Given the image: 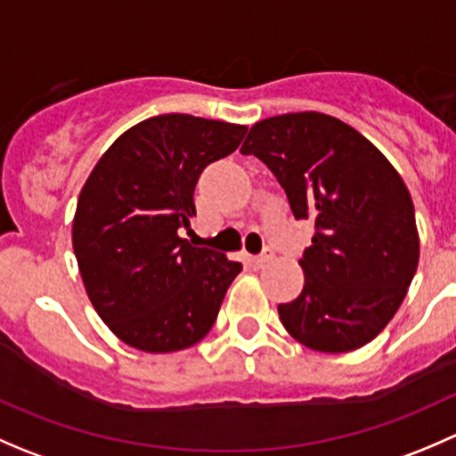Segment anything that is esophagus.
I'll return each mask as SVG.
<instances>
[{"mask_svg": "<svg viewBox=\"0 0 456 456\" xmlns=\"http://www.w3.org/2000/svg\"><path fill=\"white\" fill-rule=\"evenodd\" d=\"M271 257H273V251H271V249H265V251H262L260 256H254V257H251V262H254V266H265L266 262L271 260Z\"/></svg>", "mask_w": 456, "mask_h": 456, "instance_id": "1", "label": "esophagus"}]
</instances>
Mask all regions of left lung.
<instances>
[{"label": "left lung", "instance_id": "8db88e82", "mask_svg": "<svg viewBox=\"0 0 456 456\" xmlns=\"http://www.w3.org/2000/svg\"><path fill=\"white\" fill-rule=\"evenodd\" d=\"M242 154L273 172L297 220H314L305 289L278 305L284 329L320 353H348L384 330L419 262L415 207L397 169L339 118L293 112L257 121Z\"/></svg>", "mask_w": 456, "mask_h": 456}]
</instances>
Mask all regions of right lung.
Wrapping results in <instances>:
<instances>
[{
    "label": "right lung",
    "mask_w": 456,
    "mask_h": 456,
    "mask_svg": "<svg viewBox=\"0 0 456 456\" xmlns=\"http://www.w3.org/2000/svg\"><path fill=\"white\" fill-rule=\"evenodd\" d=\"M247 126L160 114L123 132L87 176L72 249L92 306L127 346L174 353L214 326L240 262L181 238L202 169L240 145Z\"/></svg>",
    "instance_id": "1"
}]
</instances>
